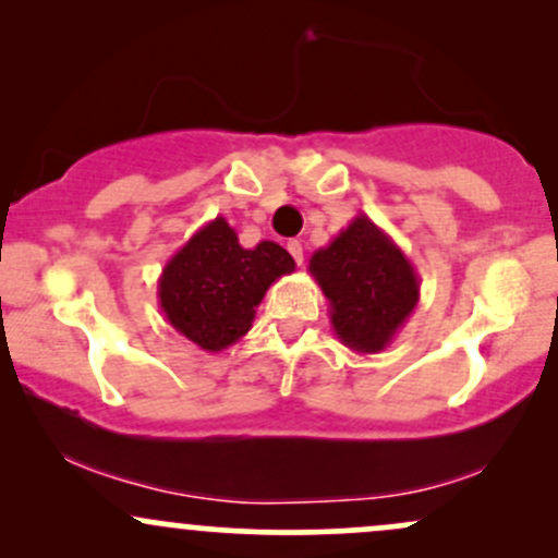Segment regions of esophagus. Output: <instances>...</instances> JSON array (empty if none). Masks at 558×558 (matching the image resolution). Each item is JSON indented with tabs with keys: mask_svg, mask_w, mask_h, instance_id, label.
I'll return each mask as SVG.
<instances>
[{
	"mask_svg": "<svg viewBox=\"0 0 558 558\" xmlns=\"http://www.w3.org/2000/svg\"><path fill=\"white\" fill-rule=\"evenodd\" d=\"M287 250H290V255L295 257V263H298V266H301V263H303V244L292 239V242H287Z\"/></svg>",
	"mask_w": 558,
	"mask_h": 558,
	"instance_id": "34e87169",
	"label": "esophagus"
}]
</instances>
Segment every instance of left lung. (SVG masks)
Here are the masks:
<instances>
[{"instance_id": "1", "label": "left lung", "mask_w": 558, "mask_h": 558, "mask_svg": "<svg viewBox=\"0 0 558 558\" xmlns=\"http://www.w3.org/2000/svg\"><path fill=\"white\" fill-rule=\"evenodd\" d=\"M329 303V325L356 353H380L421 301L410 257L364 213L308 260Z\"/></svg>"}]
</instances>
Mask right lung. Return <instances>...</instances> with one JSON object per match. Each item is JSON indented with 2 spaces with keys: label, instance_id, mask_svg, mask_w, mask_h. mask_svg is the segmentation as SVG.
Returning a JSON list of instances; mask_svg holds the SVG:
<instances>
[{
  "label": "right lung",
  "instance_id": "obj_1",
  "mask_svg": "<svg viewBox=\"0 0 558 558\" xmlns=\"http://www.w3.org/2000/svg\"><path fill=\"white\" fill-rule=\"evenodd\" d=\"M295 271V260L277 242L242 247L229 220L218 215L202 226L161 268L159 308L183 338L218 353L250 332L268 287Z\"/></svg>",
  "mask_w": 558,
  "mask_h": 558
}]
</instances>
